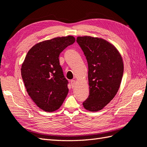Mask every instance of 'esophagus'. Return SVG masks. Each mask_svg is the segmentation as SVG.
<instances>
[{"label": "esophagus", "mask_w": 147, "mask_h": 147, "mask_svg": "<svg viewBox=\"0 0 147 147\" xmlns=\"http://www.w3.org/2000/svg\"><path fill=\"white\" fill-rule=\"evenodd\" d=\"M71 86H72V88H74V86H75V85H76V82H75V80H71Z\"/></svg>", "instance_id": "34e87169"}]
</instances>
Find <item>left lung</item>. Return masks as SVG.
Returning <instances> with one entry per match:
<instances>
[{
    "instance_id": "obj_1",
    "label": "left lung",
    "mask_w": 147,
    "mask_h": 147,
    "mask_svg": "<svg viewBox=\"0 0 147 147\" xmlns=\"http://www.w3.org/2000/svg\"><path fill=\"white\" fill-rule=\"evenodd\" d=\"M76 42L88 62L90 95L83 103L87 111L96 112L105 107L118 92L124 65L120 53L111 43L100 38L78 36Z\"/></svg>"
}]
</instances>
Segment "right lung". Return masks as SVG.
Listing matches in <instances>:
<instances>
[{"label": "right lung", "mask_w": 147, "mask_h": 147, "mask_svg": "<svg viewBox=\"0 0 147 147\" xmlns=\"http://www.w3.org/2000/svg\"><path fill=\"white\" fill-rule=\"evenodd\" d=\"M75 42L73 36L57 37L36 43L28 52L21 76L29 96L39 108L54 112L60 108L69 92L59 55Z\"/></svg>", "instance_id": "obj_1"}]
</instances>
